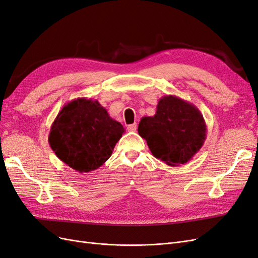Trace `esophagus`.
I'll list each match as a JSON object with an SVG mask.
<instances>
[{"label": "esophagus", "instance_id": "1", "mask_svg": "<svg viewBox=\"0 0 258 258\" xmlns=\"http://www.w3.org/2000/svg\"><path fill=\"white\" fill-rule=\"evenodd\" d=\"M127 129H128V131L136 132V131H137V129H138V125H137L136 122H135V123H131V125H129V126L127 127Z\"/></svg>", "mask_w": 258, "mask_h": 258}]
</instances>
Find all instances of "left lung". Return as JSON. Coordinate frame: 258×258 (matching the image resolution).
Returning <instances> with one entry per match:
<instances>
[{
  "label": "left lung",
  "mask_w": 258,
  "mask_h": 258,
  "mask_svg": "<svg viewBox=\"0 0 258 258\" xmlns=\"http://www.w3.org/2000/svg\"><path fill=\"white\" fill-rule=\"evenodd\" d=\"M139 135L150 152L170 166L184 164L199 153L206 140V122L194 104L166 95L159 100L154 116L142 117Z\"/></svg>",
  "instance_id": "1"
}]
</instances>
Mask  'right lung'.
I'll return each instance as SVG.
<instances>
[{"label": "right lung", "mask_w": 258, "mask_h": 258, "mask_svg": "<svg viewBox=\"0 0 258 258\" xmlns=\"http://www.w3.org/2000/svg\"><path fill=\"white\" fill-rule=\"evenodd\" d=\"M125 132L97 101L77 98L66 103L53 121L49 144L56 157L79 173H88L108 160Z\"/></svg>", "instance_id": "add662e5"}]
</instances>
